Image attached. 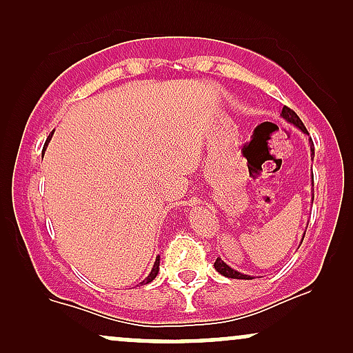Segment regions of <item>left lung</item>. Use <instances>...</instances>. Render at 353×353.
I'll list each match as a JSON object with an SVG mask.
<instances>
[{"mask_svg":"<svg viewBox=\"0 0 353 353\" xmlns=\"http://www.w3.org/2000/svg\"><path fill=\"white\" fill-rule=\"evenodd\" d=\"M281 116L283 117V119L287 121V123H290V124L297 125V128L301 129V131L307 132L305 125H303V123L301 121V117H299L297 114H295V112H294L292 109H290V108L283 106V108H282V114H281ZM310 151H312V156H314V143H312V139H310ZM303 236H305V234H303ZM302 241H303V239H302ZM214 267H216L217 272L224 275V277H229V279H245V281H250V279H254V277H250V275L241 274V272H237V270H234L232 267H229L228 264H225L224 261H222V259H219V257H217V261L214 262Z\"/></svg>","mask_w":353,"mask_h":353,"instance_id":"8db88e82","label":"left lung"}]
</instances>
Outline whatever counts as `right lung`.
<instances>
[{
  "mask_svg": "<svg viewBox=\"0 0 353 353\" xmlns=\"http://www.w3.org/2000/svg\"><path fill=\"white\" fill-rule=\"evenodd\" d=\"M51 136H52V134H51ZM51 136H50V137H48V139H46V145H48V143H50ZM159 261H161V259H159V255H157V257H156V262H154V267H152L151 274H149V275H148V277H145V279H144V281H143V282H141V283H149V282H152V281H154V279H156V275H157V272H159Z\"/></svg>",
  "mask_w": 353,
  "mask_h": 353,
  "instance_id": "1",
  "label": "right lung"
}]
</instances>
